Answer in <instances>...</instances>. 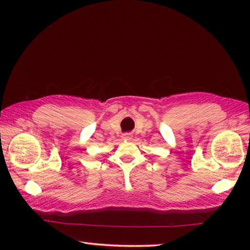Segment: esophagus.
Returning a JSON list of instances; mask_svg holds the SVG:
<instances>
[{
  "label": "esophagus",
  "instance_id": "1",
  "mask_svg": "<svg viewBox=\"0 0 250 250\" xmlns=\"http://www.w3.org/2000/svg\"><path fill=\"white\" fill-rule=\"evenodd\" d=\"M124 138L126 139V140H130V139H131V134H130V133H125V134H124Z\"/></svg>",
  "mask_w": 250,
  "mask_h": 250
}]
</instances>
